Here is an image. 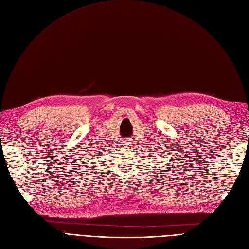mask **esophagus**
I'll return each mask as SVG.
<instances>
[{"mask_svg": "<svg viewBox=\"0 0 249 249\" xmlns=\"http://www.w3.org/2000/svg\"><path fill=\"white\" fill-rule=\"evenodd\" d=\"M127 145H129V144H127Z\"/></svg>", "mask_w": 249, "mask_h": 249, "instance_id": "esophagus-1", "label": "esophagus"}]
</instances>
